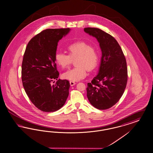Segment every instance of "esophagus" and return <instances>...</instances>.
Listing matches in <instances>:
<instances>
[{
	"mask_svg": "<svg viewBox=\"0 0 153 153\" xmlns=\"http://www.w3.org/2000/svg\"><path fill=\"white\" fill-rule=\"evenodd\" d=\"M69 83H70V85L71 86H74V85H76V82H74V81H70L69 82Z\"/></svg>",
	"mask_w": 153,
	"mask_h": 153,
	"instance_id": "obj_1",
	"label": "esophagus"
}]
</instances>
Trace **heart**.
<instances>
[{
    "label": "heart",
    "mask_w": 153,
    "mask_h": 153,
    "mask_svg": "<svg viewBox=\"0 0 153 153\" xmlns=\"http://www.w3.org/2000/svg\"><path fill=\"white\" fill-rule=\"evenodd\" d=\"M67 49L69 55L63 52L56 53V63L62 69H65L71 65L72 60L77 58L75 62L77 67L64 73L62 75V78L72 81H78L85 79L87 76V69L92 71L98 64L97 51L89 43L83 41L70 44Z\"/></svg>",
    "instance_id": "heart-1"
}]
</instances>
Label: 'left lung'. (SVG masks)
<instances>
[{"instance_id":"8db88e82","label":"left lung","mask_w":153,"mask_h":153,"mask_svg":"<svg viewBox=\"0 0 153 153\" xmlns=\"http://www.w3.org/2000/svg\"><path fill=\"white\" fill-rule=\"evenodd\" d=\"M84 32L97 40L102 56L97 75L88 83L87 97L94 108L109 109L120 100L128 81L126 59L116 40L96 28H85Z\"/></svg>"}]
</instances>
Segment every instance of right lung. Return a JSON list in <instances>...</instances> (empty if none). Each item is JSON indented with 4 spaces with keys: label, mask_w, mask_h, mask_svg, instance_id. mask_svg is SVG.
Returning <instances> with one entry per match:
<instances>
[{
    "label": "right lung",
    "mask_w": 153,
    "mask_h": 153,
    "mask_svg": "<svg viewBox=\"0 0 153 153\" xmlns=\"http://www.w3.org/2000/svg\"><path fill=\"white\" fill-rule=\"evenodd\" d=\"M69 28L47 29L28 43L22 65L23 85L31 102L39 109L52 112L60 109L69 95V82L57 79L55 56L58 42ZM57 80L55 85L52 82Z\"/></svg>",
    "instance_id": "add662e5"
}]
</instances>
